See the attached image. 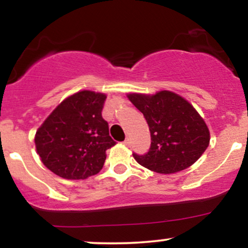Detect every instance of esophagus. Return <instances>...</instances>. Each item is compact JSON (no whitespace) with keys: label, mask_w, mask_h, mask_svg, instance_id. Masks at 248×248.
Wrapping results in <instances>:
<instances>
[{"label":"esophagus","mask_w":248,"mask_h":248,"mask_svg":"<svg viewBox=\"0 0 248 248\" xmlns=\"http://www.w3.org/2000/svg\"><path fill=\"white\" fill-rule=\"evenodd\" d=\"M124 144H126V146H127V147H129V146H130V144H132V142H130V140H129V139H128V138H127V139H126V140H124Z\"/></svg>","instance_id":"esophagus-1"}]
</instances>
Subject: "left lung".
I'll return each mask as SVG.
<instances>
[{
    "instance_id": "obj_1",
    "label": "left lung",
    "mask_w": 248,
    "mask_h": 248,
    "mask_svg": "<svg viewBox=\"0 0 248 248\" xmlns=\"http://www.w3.org/2000/svg\"><path fill=\"white\" fill-rule=\"evenodd\" d=\"M143 114L152 143L143 155L133 154L139 164L158 173H173L192 166L210 142V132L197 110L169 91L154 95L128 94Z\"/></svg>"
}]
</instances>
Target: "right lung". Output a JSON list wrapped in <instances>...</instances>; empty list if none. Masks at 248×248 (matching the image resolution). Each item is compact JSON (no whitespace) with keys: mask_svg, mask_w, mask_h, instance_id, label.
<instances>
[{"mask_svg":"<svg viewBox=\"0 0 248 248\" xmlns=\"http://www.w3.org/2000/svg\"><path fill=\"white\" fill-rule=\"evenodd\" d=\"M106 95L81 91L65 99L35 136L44 166L59 177L85 179L98 173L115 144L101 112Z\"/></svg>","mask_w":248,"mask_h":248,"instance_id":"obj_1","label":"right lung"}]
</instances>
